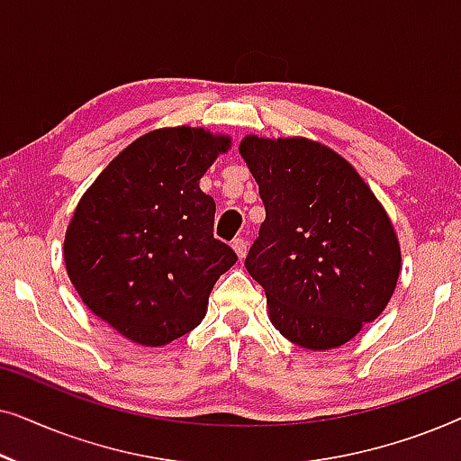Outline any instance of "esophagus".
Here are the masks:
<instances>
[{
	"mask_svg": "<svg viewBox=\"0 0 461 461\" xmlns=\"http://www.w3.org/2000/svg\"><path fill=\"white\" fill-rule=\"evenodd\" d=\"M248 248H249V243H248V239H243V237H237L235 241H232V249L237 251V256L241 258H245V254H248Z\"/></svg>",
	"mask_w": 461,
	"mask_h": 461,
	"instance_id": "1",
	"label": "esophagus"
}]
</instances>
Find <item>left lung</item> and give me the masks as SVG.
Masks as SVG:
<instances>
[{
    "mask_svg": "<svg viewBox=\"0 0 461 461\" xmlns=\"http://www.w3.org/2000/svg\"><path fill=\"white\" fill-rule=\"evenodd\" d=\"M267 220L245 268L289 342L330 350L380 317L401 249L390 220L348 161L306 138L241 142Z\"/></svg>",
    "mask_w": 461,
    "mask_h": 461,
    "instance_id": "8db88e82",
    "label": "left lung"
}]
</instances>
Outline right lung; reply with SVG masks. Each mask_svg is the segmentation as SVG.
<instances>
[{
    "instance_id": "1",
    "label": "right lung",
    "mask_w": 461,
    "mask_h": 461,
    "mask_svg": "<svg viewBox=\"0 0 461 461\" xmlns=\"http://www.w3.org/2000/svg\"><path fill=\"white\" fill-rule=\"evenodd\" d=\"M229 138L155 130L103 169L65 239L68 279L90 311L142 346L201 323L213 283L237 262L213 237L216 203L199 188Z\"/></svg>"
}]
</instances>
